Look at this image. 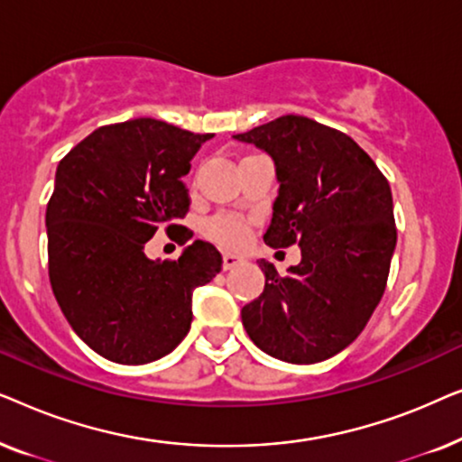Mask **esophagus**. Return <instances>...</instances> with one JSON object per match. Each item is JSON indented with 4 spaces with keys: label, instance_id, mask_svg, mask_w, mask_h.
Returning <instances> with one entry per match:
<instances>
[{
    "label": "esophagus",
    "instance_id": "obj_1",
    "mask_svg": "<svg viewBox=\"0 0 462 462\" xmlns=\"http://www.w3.org/2000/svg\"><path fill=\"white\" fill-rule=\"evenodd\" d=\"M242 263H244V256L231 254V252H225V254H223V269L225 271L237 267V264H242Z\"/></svg>",
    "mask_w": 462,
    "mask_h": 462
}]
</instances>
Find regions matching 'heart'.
<instances>
[{
  "mask_svg": "<svg viewBox=\"0 0 462 462\" xmlns=\"http://www.w3.org/2000/svg\"><path fill=\"white\" fill-rule=\"evenodd\" d=\"M208 233L218 242L226 245H242L248 237V225H245L244 218L231 217V214H223V217H217L210 220L208 225Z\"/></svg>",
  "mask_w": 462,
  "mask_h": 462,
  "instance_id": "b5f03b06",
  "label": "heart"
}]
</instances>
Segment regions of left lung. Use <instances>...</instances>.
Instances as JSON below:
<instances>
[{
	"label": "left lung",
	"instance_id": "1",
	"mask_svg": "<svg viewBox=\"0 0 462 462\" xmlns=\"http://www.w3.org/2000/svg\"><path fill=\"white\" fill-rule=\"evenodd\" d=\"M233 138L275 162L264 244H299L302 256L288 275L258 261L264 290L242 309L245 332L282 362H324L362 334L383 299L397 242L389 182L351 136L302 116Z\"/></svg>",
	"mask_w": 462,
	"mask_h": 462
}]
</instances>
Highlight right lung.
Returning a JSON list of instances; mask_svg holds the SVG:
<instances>
[{
  "label": "right lung",
  "instance_id": "add662e5",
  "mask_svg": "<svg viewBox=\"0 0 462 462\" xmlns=\"http://www.w3.org/2000/svg\"><path fill=\"white\" fill-rule=\"evenodd\" d=\"M212 134L138 117L94 130L56 168L48 201V273L60 311L84 343L116 364H149L191 328L193 290L223 256L195 239L176 261H151L157 229L182 244L189 212L182 176Z\"/></svg>",
  "mask_w": 462,
  "mask_h": 462
}]
</instances>
